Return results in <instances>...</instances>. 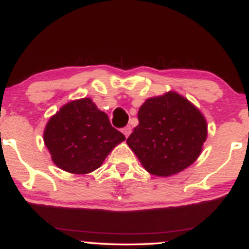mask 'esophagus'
I'll return each mask as SVG.
<instances>
[{
	"instance_id": "esophagus-1",
	"label": "esophagus",
	"mask_w": 249,
	"mask_h": 249,
	"mask_svg": "<svg viewBox=\"0 0 249 249\" xmlns=\"http://www.w3.org/2000/svg\"><path fill=\"white\" fill-rule=\"evenodd\" d=\"M131 132H132V128H131V126H125L123 128V133H124V136L126 137V138L130 136Z\"/></svg>"
}]
</instances>
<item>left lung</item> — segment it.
I'll return each instance as SVG.
<instances>
[{"mask_svg":"<svg viewBox=\"0 0 249 249\" xmlns=\"http://www.w3.org/2000/svg\"><path fill=\"white\" fill-rule=\"evenodd\" d=\"M138 121L126 142L153 176L170 177L191 166L207 138L204 115L174 91L146 99Z\"/></svg>","mask_w":249,"mask_h":249,"instance_id":"8db88e82","label":"left lung"}]
</instances>
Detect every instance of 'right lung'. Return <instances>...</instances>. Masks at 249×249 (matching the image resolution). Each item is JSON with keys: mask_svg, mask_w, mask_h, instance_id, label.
I'll use <instances>...</instances> for the list:
<instances>
[{"mask_svg": "<svg viewBox=\"0 0 249 249\" xmlns=\"http://www.w3.org/2000/svg\"><path fill=\"white\" fill-rule=\"evenodd\" d=\"M51 160L73 174H87L103 161L125 136L111 126L108 117L91 98L67 103L50 117L43 133Z\"/></svg>", "mask_w": 249, "mask_h": 249, "instance_id": "right-lung-1", "label": "right lung"}]
</instances>
